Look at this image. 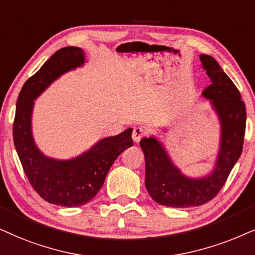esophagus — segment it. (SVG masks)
Wrapping results in <instances>:
<instances>
[{
    "label": "esophagus",
    "mask_w": 255,
    "mask_h": 255,
    "mask_svg": "<svg viewBox=\"0 0 255 255\" xmlns=\"http://www.w3.org/2000/svg\"><path fill=\"white\" fill-rule=\"evenodd\" d=\"M144 134H145L144 129H142L141 127H135L133 129V134H131V137H133V140L135 142H138L142 137L144 136Z\"/></svg>",
    "instance_id": "obj_1"
}]
</instances>
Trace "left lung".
Listing matches in <instances>:
<instances>
[{
  "label": "left lung",
  "instance_id": "left-lung-1",
  "mask_svg": "<svg viewBox=\"0 0 255 255\" xmlns=\"http://www.w3.org/2000/svg\"><path fill=\"white\" fill-rule=\"evenodd\" d=\"M199 58L211 79L202 94L211 100L222 126L220 148L213 171L206 177H186L155 137L140 141L145 159V188L156 203L171 208L199 206L215 198L243 151L246 108L239 90L215 58L208 54H201Z\"/></svg>",
  "mask_w": 255,
  "mask_h": 255
}]
</instances>
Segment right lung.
<instances>
[{
    "label": "right lung",
    "mask_w": 255,
    "mask_h": 255,
    "mask_svg": "<svg viewBox=\"0 0 255 255\" xmlns=\"http://www.w3.org/2000/svg\"><path fill=\"white\" fill-rule=\"evenodd\" d=\"M84 62L80 47L66 46L54 52L23 85L12 127L13 143L30 184L44 201L67 208L92 201L118 156L133 145V129L128 128L117 136L103 138L90 150L69 161L46 157L36 147L31 133L33 100L53 80Z\"/></svg>",
    "instance_id": "obj_1"
}]
</instances>
